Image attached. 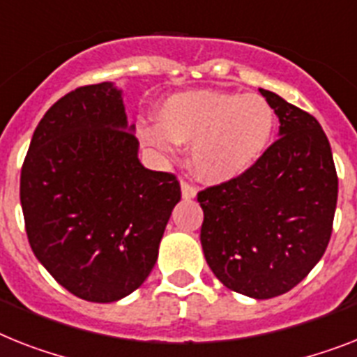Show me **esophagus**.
I'll return each instance as SVG.
<instances>
[{
	"mask_svg": "<svg viewBox=\"0 0 357 357\" xmlns=\"http://www.w3.org/2000/svg\"><path fill=\"white\" fill-rule=\"evenodd\" d=\"M181 190H182V199H185V200L195 199L197 188L193 184H190V182H188V181H182L181 182Z\"/></svg>",
	"mask_w": 357,
	"mask_h": 357,
	"instance_id": "esophagus-1",
	"label": "esophagus"
}]
</instances>
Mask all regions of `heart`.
Here are the masks:
<instances>
[{
    "mask_svg": "<svg viewBox=\"0 0 357 357\" xmlns=\"http://www.w3.org/2000/svg\"><path fill=\"white\" fill-rule=\"evenodd\" d=\"M158 123H140L138 138L164 160L178 144H191L200 181L225 184L252 169L272 142L275 113L263 96L195 89L172 94L157 111Z\"/></svg>",
    "mask_w": 357,
    "mask_h": 357,
    "instance_id": "1",
    "label": "heart"
}]
</instances>
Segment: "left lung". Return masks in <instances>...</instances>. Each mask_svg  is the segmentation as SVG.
<instances>
[{"instance_id":"1","label":"left lung","mask_w":357,"mask_h":357,"mask_svg":"<svg viewBox=\"0 0 357 357\" xmlns=\"http://www.w3.org/2000/svg\"><path fill=\"white\" fill-rule=\"evenodd\" d=\"M279 138L235 181L199 191L200 244L215 278L253 299L299 284L323 257L337 204L331 142L312 114L259 89Z\"/></svg>"}]
</instances>
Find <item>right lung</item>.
Wrapping results in <instances>:
<instances>
[{
  "mask_svg": "<svg viewBox=\"0 0 357 357\" xmlns=\"http://www.w3.org/2000/svg\"><path fill=\"white\" fill-rule=\"evenodd\" d=\"M132 131L116 85H85L43 114L23 162L32 252L85 301H119L146 281L181 200L175 175L140 164Z\"/></svg>",
  "mask_w": 357,
  "mask_h": 357,
  "instance_id": "add662e5",
  "label": "right lung"
}]
</instances>
